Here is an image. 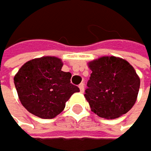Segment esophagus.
<instances>
[{
  "mask_svg": "<svg viewBox=\"0 0 151 151\" xmlns=\"http://www.w3.org/2000/svg\"><path fill=\"white\" fill-rule=\"evenodd\" d=\"M78 87H79L80 92H81V93H83V92H84V84H83V83H80Z\"/></svg>",
  "mask_w": 151,
  "mask_h": 151,
  "instance_id": "obj_1",
  "label": "esophagus"
}]
</instances>
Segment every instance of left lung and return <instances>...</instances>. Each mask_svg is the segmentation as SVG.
I'll use <instances>...</instances> for the list:
<instances>
[{
	"instance_id": "8db88e82",
	"label": "left lung",
	"mask_w": 151,
	"mask_h": 151,
	"mask_svg": "<svg viewBox=\"0 0 151 151\" xmlns=\"http://www.w3.org/2000/svg\"><path fill=\"white\" fill-rule=\"evenodd\" d=\"M92 70L84 96L95 114L114 119L130 110L136 101L140 78L123 58L102 57L89 62Z\"/></svg>"
}]
</instances>
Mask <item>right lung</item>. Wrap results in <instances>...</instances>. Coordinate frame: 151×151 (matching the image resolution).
I'll use <instances>...</instances> for the list:
<instances>
[{"instance_id":"add662e5","label":"right lung","mask_w":151,"mask_h":151,"mask_svg":"<svg viewBox=\"0 0 151 151\" xmlns=\"http://www.w3.org/2000/svg\"><path fill=\"white\" fill-rule=\"evenodd\" d=\"M63 63L56 57L27 61L14 76L19 101L37 117L52 119L64 110L71 95L79 88L71 83V73L61 71Z\"/></svg>"}]
</instances>
